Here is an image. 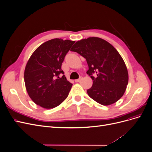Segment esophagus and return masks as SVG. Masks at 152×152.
Listing matches in <instances>:
<instances>
[{
    "label": "esophagus",
    "instance_id": "1",
    "mask_svg": "<svg viewBox=\"0 0 152 152\" xmlns=\"http://www.w3.org/2000/svg\"><path fill=\"white\" fill-rule=\"evenodd\" d=\"M82 77H80L79 79L75 80V82H80L82 80Z\"/></svg>",
    "mask_w": 152,
    "mask_h": 152
}]
</instances>
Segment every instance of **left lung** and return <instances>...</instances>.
Listing matches in <instances>:
<instances>
[{"mask_svg":"<svg viewBox=\"0 0 152 152\" xmlns=\"http://www.w3.org/2000/svg\"><path fill=\"white\" fill-rule=\"evenodd\" d=\"M71 50L86 59L87 73L93 80V86L87 91L90 98L104 106L122 98L128 84V71L121 54L111 44L93 37L78 40ZM94 72L97 74L96 77L91 76Z\"/></svg>","mask_w":152,"mask_h":152,"instance_id":"1","label":"left lung"}]
</instances>
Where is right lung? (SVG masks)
Wrapping results in <instances>:
<instances>
[{
  "label": "right lung",
  "mask_w": 152,
  "mask_h": 152,
  "mask_svg": "<svg viewBox=\"0 0 152 152\" xmlns=\"http://www.w3.org/2000/svg\"><path fill=\"white\" fill-rule=\"evenodd\" d=\"M75 41L53 39L41 44L27 62L24 79L31 100L45 109L58 107L66 99L72 84L59 77L62 63Z\"/></svg>",
  "instance_id": "add662e5"
}]
</instances>
